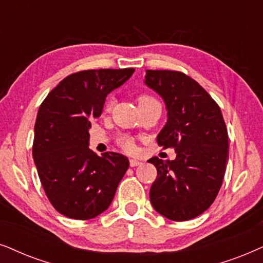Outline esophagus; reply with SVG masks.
Returning a JSON list of instances; mask_svg holds the SVG:
<instances>
[{
    "label": "esophagus",
    "instance_id": "esophagus-1",
    "mask_svg": "<svg viewBox=\"0 0 263 263\" xmlns=\"http://www.w3.org/2000/svg\"><path fill=\"white\" fill-rule=\"evenodd\" d=\"M139 164H142L141 161H138V160H136V159H131V160H129V166H131V167L139 166Z\"/></svg>",
    "mask_w": 263,
    "mask_h": 263
}]
</instances>
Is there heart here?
Returning <instances> with one entry per match:
<instances>
[{
    "instance_id": "obj_1",
    "label": "heart",
    "mask_w": 263,
    "mask_h": 263,
    "mask_svg": "<svg viewBox=\"0 0 263 263\" xmlns=\"http://www.w3.org/2000/svg\"><path fill=\"white\" fill-rule=\"evenodd\" d=\"M150 102H157V101L154 99V97L149 96V95H141L138 97V106H142V104H146V103H150ZM111 107H113V101H108L106 103V106H104V110L106 111H109L111 109ZM119 144L122 149L127 150V152H132V150L135 149V143L132 141L129 137H121L119 139Z\"/></svg>"
}]
</instances>
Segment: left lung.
<instances>
[{"label":"left lung","instance_id":"1","mask_svg":"<svg viewBox=\"0 0 263 263\" xmlns=\"http://www.w3.org/2000/svg\"><path fill=\"white\" fill-rule=\"evenodd\" d=\"M144 83L162 97L167 122L157 144L174 148L176 160L152 157L154 209L173 221L194 219L218 196L229 160V135L218 103L199 84L177 71L146 69Z\"/></svg>","mask_w":263,"mask_h":263}]
</instances>
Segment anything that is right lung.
I'll use <instances>...</instances> for the list:
<instances>
[{"mask_svg":"<svg viewBox=\"0 0 263 263\" xmlns=\"http://www.w3.org/2000/svg\"><path fill=\"white\" fill-rule=\"evenodd\" d=\"M135 68L89 69L66 77L38 109L32 155L45 195L56 211L89 220L109 207L129 166L119 153L89 149L91 121L106 97L131 78Z\"/></svg>","mask_w":263,"mask_h":263,"instance_id":"obj_1","label":"right lung"}]
</instances>
